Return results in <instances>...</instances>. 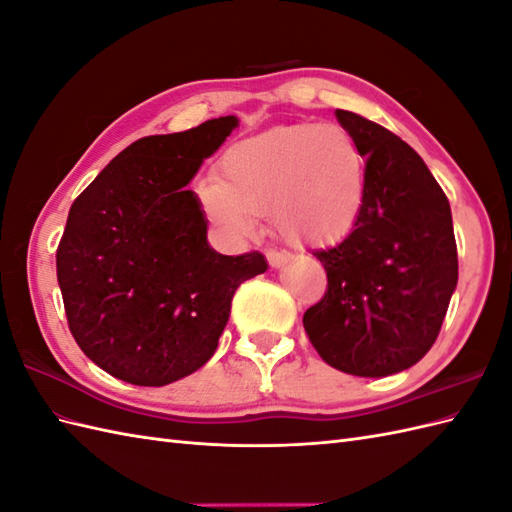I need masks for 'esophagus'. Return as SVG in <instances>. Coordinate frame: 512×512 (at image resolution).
Wrapping results in <instances>:
<instances>
[{
	"mask_svg": "<svg viewBox=\"0 0 512 512\" xmlns=\"http://www.w3.org/2000/svg\"><path fill=\"white\" fill-rule=\"evenodd\" d=\"M266 259H268V264H270L272 268H279V266L285 264V261H290L292 255L285 253V251H268V253H266Z\"/></svg>",
	"mask_w": 512,
	"mask_h": 512,
	"instance_id": "esophagus-1",
	"label": "esophagus"
}]
</instances>
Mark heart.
I'll use <instances>...</instances> for the list:
<instances>
[{"mask_svg":"<svg viewBox=\"0 0 512 512\" xmlns=\"http://www.w3.org/2000/svg\"><path fill=\"white\" fill-rule=\"evenodd\" d=\"M200 205L218 229L246 237L253 218L292 246H327L358 222L366 163L338 124H283L237 141L218 161L216 181L198 185Z\"/></svg>","mask_w":512,"mask_h":512,"instance_id":"obj_1","label":"heart"}]
</instances>
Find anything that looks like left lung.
<instances>
[{"instance_id":"obj_1","label":"left lung","mask_w":512,"mask_h":512,"mask_svg":"<svg viewBox=\"0 0 512 512\" xmlns=\"http://www.w3.org/2000/svg\"><path fill=\"white\" fill-rule=\"evenodd\" d=\"M336 117L366 157V198L351 233L314 251L327 290L303 327L329 366L386 377L417 364L438 338L458 283L454 222L406 141L358 113Z\"/></svg>"}]
</instances>
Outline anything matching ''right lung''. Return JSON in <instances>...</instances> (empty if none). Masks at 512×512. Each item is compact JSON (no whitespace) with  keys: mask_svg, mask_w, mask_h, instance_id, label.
Returning <instances> with one entry per match:
<instances>
[{"mask_svg":"<svg viewBox=\"0 0 512 512\" xmlns=\"http://www.w3.org/2000/svg\"><path fill=\"white\" fill-rule=\"evenodd\" d=\"M237 126L209 120L137 139L69 209L56 251L67 325L102 371L165 386L218 349L240 283L266 272L261 253L220 255L185 185Z\"/></svg>","mask_w":512,"mask_h":512,"instance_id":"1","label":"right lung"}]
</instances>
